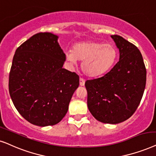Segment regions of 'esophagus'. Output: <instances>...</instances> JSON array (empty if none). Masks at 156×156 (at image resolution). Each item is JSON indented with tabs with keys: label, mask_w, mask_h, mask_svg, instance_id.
Wrapping results in <instances>:
<instances>
[{
	"label": "esophagus",
	"mask_w": 156,
	"mask_h": 156,
	"mask_svg": "<svg viewBox=\"0 0 156 156\" xmlns=\"http://www.w3.org/2000/svg\"><path fill=\"white\" fill-rule=\"evenodd\" d=\"M84 83H85V80H84V79L82 78H80V86H84Z\"/></svg>",
	"instance_id": "34e87169"
}]
</instances>
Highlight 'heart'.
Masks as SVG:
<instances>
[{"label": "heart", "instance_id": "b5f03b06", "mask_svg": "<svg viewBox=\"0 0 156 156\" xmlns=\"http://www.w3.org/2000/svg\"><path fill=\"white\" fill-rule=\"evenodd\" d=\"M117 53L114 46L100 42L88 41L76 43L72 51L66 53V59L74 65L82 62V69L87 76L98 77L107 74L115 63Z\"/></svg>", "mask_w": 156, "mask_h": 156}]
</instances>
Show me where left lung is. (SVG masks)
I'll return each instance as SVG.
<instances>
[{
	"label": "left lung",
	"mask_w": 156,
	"mask_h": 156,
	"mask_svg": "<svg viewBox=\"0 0 156 156\" xmlns=\"http://www.w3.org/2000/svg\"><path fill=\"white\" fill-rule=\"evenodd\" d=\"M119 49V62L100 78L87 80L88 109L103 123L118 124L132 116L140 104L146 69L139 49L122 36H111Z\"/></svg>",
	"instance_id": "left-lung-1"
}]
</instances>
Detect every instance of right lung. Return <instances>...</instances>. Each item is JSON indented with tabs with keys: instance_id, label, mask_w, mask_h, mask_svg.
Listing matches in <instances>:
<instances>
[{
	"instance_id": "obj_1",
	"label": "right lung",
	"mask_w": 156,
	"mask_h": 156,
	"mask_svg": "<svg viewBox=\"0 0 156 156\" xmlns=\"http://www.w3.org/2000/svg\"><path fill=\"white\" fill-rule=\"evenodd\" d=\"M58 36H32L16 49L9 74L14 106L28 122L45 127L57 124L67 112L80 78L63 68L66 55Z\"/></svg>"
}]
</instances>
